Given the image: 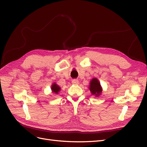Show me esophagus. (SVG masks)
<instances>
[{"mask_svg":"<svg viewBox=\"0 0 147 147\" xmlns=\"http://www.w3.org/2000/svg\"><path fill=\"white\" fill-rule=\"evenodd\" d=\"M72 83L74 84H78V83H79V82H78V80H77V79H74V80H72Z\"/></svg>","mask_w":147,"mask_h":147,"instance_id":"esophagus-1","label":"esophagus"}]
</instances>
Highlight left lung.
Wrapping results in <instances>:
<instances>
[{"instance_id":"obj_1","label":"left lung","mask_w":147,"mask_h":147,"mask_svg":"<svg viewBox=\"0 0 147 147\" xmlns=\"http://www.w3.org/2000/svg\"><path fill=\"white\" fill-rule=\"evenodd\" d=\"M89 89H90L92 95H94L96 97H99L101 94L102 91L99 80L96 78H92V80H91Z\"/></svg>"}]
</instances>
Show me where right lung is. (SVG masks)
<instances>
[{"label":"right lung","instance_id":"1","mask_svg":"<svg viewBox=\"0 0 147 147\" xmlns=\"http://www.w3.org/2000/svg\"><path fill=\"white\" fill-rule=\"evenodd\" d=\"M51 89L53 92L55 93V94H58V92L61 90V88L58 85H57V84H56L55 83H54L52 84Z\"/></svg>","mask_w":147,"mask_h":147}]
</instances>
